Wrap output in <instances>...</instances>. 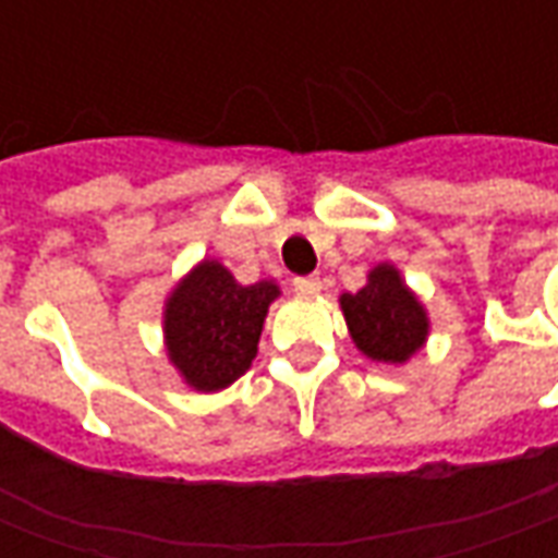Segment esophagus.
Wrapping results in <instances>:
<instances>
[{"instance_id":"1","label":"esophagus","mask_w":558,"mask_h":558,"mask_svg":"<svg viewBox=\"0 0 558 558\" xmlns=\"http://www.w3.org/2000/svg\"><path fill=\"white\" fill-rule=\"evenodd\" d=\"M292 287H295L299 295H316V292L323 290V280L316 278V275H307V278L292 280Z\"/></svg>"}]
</instances>
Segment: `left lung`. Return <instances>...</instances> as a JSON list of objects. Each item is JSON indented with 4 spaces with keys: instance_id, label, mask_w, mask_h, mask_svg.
Wrapping results in <instances>:
<instances>
[{
    "instance_id": "1",
    "label": "left lung",
    "mask_w": 558,
    "mask_h": 558,
    "mask_svg": "<svg viewBox=\"0 0 558 558\" xmlns=\"http://www.w3.org/2000/svg\"><path fill=\"white\" fill-rule=\"evenodd\" d=\"M352 343L383 364H407L427 343L430 316L391 263L371 268L359 292L340 295Z\"/></svg>"
}]
</instances>
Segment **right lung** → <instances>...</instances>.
<instances>
[{
    "label": "right lung",
    "instance_id": "1",
    "mask_svg": "<svg viewBox=\"0 0 558 558\" xmlns=\"http://www.w3.org/2000/svg\"><path fill=\"white\" fill-rule=\"evenodd\" d=\"M275 280L239 283L218 259H203L163 302V347L187 388L211 395L232 386L256 359Z\"/></svg>",
    "mask_w": 558,
    "mask_h": 558
}]
</instances>
